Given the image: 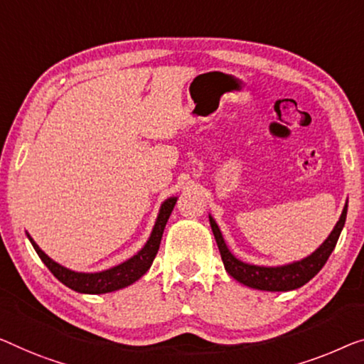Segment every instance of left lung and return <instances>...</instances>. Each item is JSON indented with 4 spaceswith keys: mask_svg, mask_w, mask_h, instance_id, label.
<instances>
[{
    "mask_svg": "<svg viewBox=\"0 0 364 364\" xmlns=\"http://www.w3.org/2000/svg\"><path fill=\"white\" fill-rule=\"evenodd\" d=\"M346 209H348V204H345L343 213H341L337 225L333 227L332 234L327 237V240H325L316 252L309 255L307 258L301 259V262L284 264V267H257V264H248L240 262V259L235 258L234 255L230 253L229 248H227L224 237L220 234L219 225L215 224V220L210 215L209 222L210 227H213L222 262H224L227 273H229L232 278L237 279L238 283L259 291H292L309 283V281L322 269L323 264L327 263L330 253L333 252L335 245H337L341 229H343L345 225Z\"/></svg>",
    "mask_w": 364,
    "mask_h": 364,
    "instance_id": "left-lung-1",
    "label": "left lung"
}]
</instances>
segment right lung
<instances>
[{"label":"right lung","mask_w":364,"mask_h":364,"mask_svg":"<svg viewBox=\"0 0 364 364\" xmlns=\"http://www.w3.org/2000/svg\"><path fill=\"white\" fill-rule=\"evenodd\" d=\"M175 204L176 198H168L165 203L161 204L154 230H151L150 238L144 245L142 250L137 255H134L132 258H129L127 262L117 264V267L114 268L100 271V273H78V271L65 268L62 264L53 262L52 258H48L47 255L41 250L39 245L32 240L29 234H27V237H29L32 247H34L37 255H39V258L46 263V267L50 269V273L55 276L60 283L68 286L70 289L83 292V294H105V292H112L122 289V287L126 286H130L147 273L151 263H154L156 253H159L161 235H164L165 225L168 219H170V214L173 208H175Z\"/></svg>","instance_id":"right-lung-1"}]
</instances>
